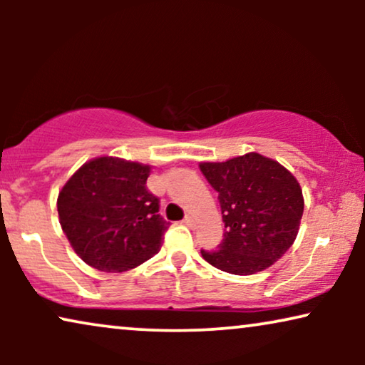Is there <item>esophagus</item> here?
I'll return each instance as SVG.
<instances>
[{"mask_svg": "<svg viewBox=\"0 0 365 365\" xmlns=\"http://www.w3.org/2000/svg\"><path fill=\"white\" fill-rule=\"evenodd\" d=\"M184 224H186V226H189V227H194V226H196V219H194V216H186V217H184Z\"/></svg>", "mask_w": 365, "mask_h": 365, "instance_id": "34e87169", "label": "esophagus"}]
</instances>
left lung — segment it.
<instances>
[{"label":"left lung","instance_id":"8db88e82","mask_svg":"<svg viewBox=\"0 0 365 365\" xmlns=\"http://www.w3.org/2000/svg\"><path fill=\"white\" fill-rule=\"evenodd\" d=\"M199 168L219 192L226 232L204 261L224 272L251 276L271 267L296 241L304 212L301 184L282 164L259 153Z\"/></svg>","mask_w":365,"mask_h":365}]
</instances>
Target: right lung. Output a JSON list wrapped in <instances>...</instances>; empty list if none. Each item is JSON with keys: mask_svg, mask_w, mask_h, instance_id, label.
Returning <instances> with one entry per match:
<instances>
[{"mask_svg": "<svg viewBox=\"0 0 365 365\" xmlns=\"http://www.w3.org/2000/svg\"><path fill=\"white\" fill-rule=\"evenodd\" d=\"M153 166L116 156L84 163L58 194V216L73 251L103 272H124L159 252L166 221L148 191Z\"/></svg>", "mask_w": 365, "mask_h": 365, "instance_id": "add662e5", "label": "right lung"}]
</instances>
